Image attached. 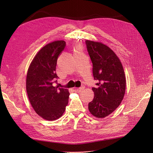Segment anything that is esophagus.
<instances>
[{
  "instance_id": "34e87169",
  "label": "esophagus",
  "mask_w": 153,
  "mask_h": 153,
  "mask_svg": "<svg viewBox=\"0 0 153 153\" xmlns=\"http://www.w3.org/2000/svg\"><path fill=\"white\" fill-rule=\"evenodd\" d=\"M85 86L84 85H82V86H81L80 87H79V88H78V90H80V91H81V90H83V89H85Z\"/></svg>"
}]
</instances>
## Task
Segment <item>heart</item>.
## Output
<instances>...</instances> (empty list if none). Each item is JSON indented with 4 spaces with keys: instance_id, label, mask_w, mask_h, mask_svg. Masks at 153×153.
Returning a JSON list of instances; mask_svg holds the SVG:
<instances>
[{
    "instance_id": "1",
    "label": "heart",
    "mask_w": 153,
    "mask_h": 153,
    "mask_svg": "<svg viewBox=\"0 0 153 153\" xmlns=\"http://www.w3.org/2000/svg\"><path fill=\"white\" fill-rule=\"evenodd\" d=\"M76 51H78V50H76Z\"/></svg>"
}]
</instances>
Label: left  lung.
Returning <instances> with one entry per match:
<instances>
[{"mask_svg":"<svg viewBox=\"0 0 153 153\" xmlns=\"http://www.w3.org/2000/svg\"><path fill=\"white\" fill-rule=\"evenodd\" d=\"M87 51L93 63V74L97 81L93 100L88 103L90 112L102 118L113 113L123 100L126 79L122 65L108 47L100 42L86 40Z\"/></svg>","mask_w":153,"mask_h":153,"instance_id":"8db88e82","label":"left lung"}]
</instances>
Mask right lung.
Returning a JSON list of instances; mask_svg holds the SVG:
<instances>
[{
	"label": "right lung",
	"mask_w": 153,
	"mask_h": 153,
	"mask_svg": "<svg viewBox=\"0 0 153 153\" xmlns=\"http://www.w3.org/2000/svg\"><path fill=\"white\" fill-rule=\"evenodd\" d=\"M66 42L57 40L43 47L33 59L28 68L26 88L30 102L40 117L55 120L62 116L68 103L67 89L53 85L57 82V60Z\"/></svg>",
	"instance_id": "add662e5"
}]
</instances>
